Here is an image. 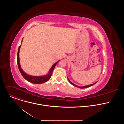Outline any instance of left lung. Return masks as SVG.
<instances>
[{
	"label": "left lung",
	"instance_id": "8db88e82",
	"mask_svg": "<svg viewBox=\"0 0 124 124\" xmlns=\"http://www.w3.org/2000/svg\"><path fill=\"white\" fill-rule=\"evenodd\" d=\"M67 78H68V77H67ZM68 80H69V82L71 84H72L73 86H76V87H78V88H81V89H82V88H87V87H90V86H92V85H94L95 84H96L97 82H95V83H93V84H90V85H86V86H78V85H76V84H75L74 83H73V82H72L71 81H70V80H69V79L68 78Z\"/></svg>",
	"mask_w": 124,
	"mask_h": 124
}]
</instances>
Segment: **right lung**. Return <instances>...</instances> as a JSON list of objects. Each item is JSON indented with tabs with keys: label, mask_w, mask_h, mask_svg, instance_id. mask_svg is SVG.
Wrapping results in <instances>:
<instances>
[{
	"label": "right lung",
	"mask_w": 124,
	"mask_h": 124,
	"mask_svg": "<svg viewBox=\"0 0 124 124\" xmlns=\"http://www.w3.org/2000/svg\"><path fill=\"white\" fill-rule=\"evenodd\" d=\"M23 39H22V43L23 42ZM21 43V45H22ZM21 45L20 46L19 49H18V51H17V66H18V68L19 69V70L20 73H21L22 75L23 76V77L25 79H26V80L28 81L29 82L32 83H34V84H41V83H45L46 81H47L50 78L52 74V72L54 70L55 66L56 65V64H57V63L60 61L59 60L58 61L56 62L55 63H54L53 66L51 67V68H50V69L49 70V72L48 73V74L46 75L45 76H30L29 75H27V74H26L23 70H22L21 67V65H20V58H19V52H20V49L21 48Z\"/></svg>",
	"instance_id": "1"
}]
</instances>
